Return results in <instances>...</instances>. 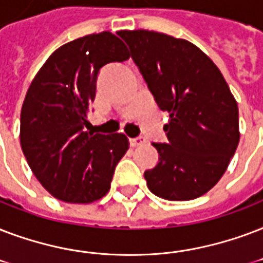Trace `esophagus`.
<instances>
[{"instance_id": "1", "label": "esophagus", "mask_w": 263, "mask_h": 263, "mask_svg": "<svg viewBox=\"0 0 263 263\" xmlns=\"http://www.w3.org/2000/svg\"><path fill=\"white\" fill-rule=\"evenodd\" d=\"M145 142V138L142 137V136H138L136 138H130V146H138L142 145Z\"/></svg>"}]
</instances>
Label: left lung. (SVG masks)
I'll return each mask as SVG.
<instances>
[{
  "instance_id": "8db88e82",
  "label": "left lung",
  "mask_w": 263,
  "mask_h": 263,
  "mask_svg": "<svg viewBox=\"0 0 263 263\" xmlns=\"http://www.w3.org/2000/svg\"><path fill=\"white\" fill-rule=\"evenodd\" d=\"M148 89L170 119L159 162L144 173L154 195L192 200L227 172L239 144V108L211 59L185 40L148 30L121 31Z\"/></svg>"
}]
</instances>
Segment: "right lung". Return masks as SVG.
<instances>
[{
  "mask_svg": "<svg viewBox=\"0 0 263 263\" xmlns=\"http://www.w3.org/2000/svg\"><path fill=\"white\" fill-rule=\"evenodd\" d=\"M129 59L112 32L82 36L49 56L32 79L20 114V144L30 168L52 196L91 203L107 195L125 134L86 132L100 70Z\"/></svg>",
  "mask_w": 263,
  "mask_h": 263,
  "instance_id": "right-lung-1",
  "label": "right lung"
}]
</instances>
